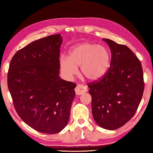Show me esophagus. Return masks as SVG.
I'll list each match as a JSON object with an SVG mask.
<instances>
[{
    "label": "esophagus",
    "mask_w": 153,
    "mask_h": 153,
    "mask_svg": "<svg viewBox=\"0 0 153 153\" xmlns=\"http://www.w3.org/2000/svg\"><path fill=\"white\" fill-rule=\"evenodd\" d=\"M75 91L76 92V94L81 95V94H83L84 93H85V92H86L87 91V87H85L84 85H83L82 84H78L75 88Z\"/></svg>",
    "instance_id": "obj_1"
}]
</instances>
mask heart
Returning <instances> with one entry per match:
<instances>
[{"label": "heart", "mask_w": 153, "mask_h": 153, "mask_svg": "<svg viewBox=\"0 0 153 153\" xmlns=\"http://www.w3.org/2000/svg\"><path fill=\"white\" fill-rule=\"evenodd\" d=\"M110 54L105 47L84 43L74 47L68 54V58L61 57L59 63L63 75L71 78L80 67L82 76L94 82L101 79L110 66Z\"/></svg>", "instance_id": "obj_1"}]
</instances>
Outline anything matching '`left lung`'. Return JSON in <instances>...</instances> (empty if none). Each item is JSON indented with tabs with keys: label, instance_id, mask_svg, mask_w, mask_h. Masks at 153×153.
I'll list each match as a JSON object with an SVG mask.
<instances>
[{
	"label": "left lung",
	"instance_id": "1",
	"mask_svg": "<svg viewBox=\"0 0 153 153\" xmlns=\"http://www.w3.org/2000/svg\"><path fill=\"white\" fill-rule=\"evenodd\" d=\"M110 48L108 71L100 80L88 84L92 113L101 128L122 127L136 113L142 98L144 82L139 59L126 45L103 39Z\"/></svg>",
	"mask_w": 153,
	"mask_h": 153
}]
</instances>
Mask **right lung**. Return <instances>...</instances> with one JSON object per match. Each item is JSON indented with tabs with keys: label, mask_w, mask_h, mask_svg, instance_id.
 Returning <instances> with one entry per match:
<instances>
[{
	"label": "right lung",
	"mask_w": 153,
	"mask_h": 153,
	"mask_svg": "<svg viewBox=\"0 0 153 153\" xmlns=\"http://www.w3.org/2000/svg\"><path fill=\"white\" fill-rule=\"evenodd\" d=\"M61 34L36 40L13 57L7 86L18 115L39 132L55 134L67 125L76 84L59 76Z\"/></svg>",
	"instance_id": "obj_1"
}]
</instances>
